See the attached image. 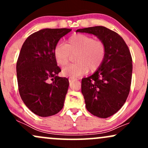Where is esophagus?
<instances>
[{
    "instance_id": "obj_1",
    "label": "esophagus",
    "mask_w": 148,
    "mask_h": 148,
    "mask_svg": "<svg viewBox=\"0 0 148 148\" xmlns=\"http://www.w3.org/2000/svg\"><path fill=\"white\" fill-rule=\"evenodd\" d=\"M74 80V79H72V78H70V79H69V82H72V81H73Z\"/></svg>"
}]
</instances>
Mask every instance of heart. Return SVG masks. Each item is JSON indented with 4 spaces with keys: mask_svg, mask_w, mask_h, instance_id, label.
I'll use <instances>...</instances> for the list:
<instances>
[{
    "mask_svg": "<svg viewBox=\"0 0 148 148\" xmlns=\"http://www.w3.org/2000/svg\"><path fill=\"white\" fill-rule=\"evenodd\" d=\"M106 46L100 40L85 34H75L69 37L66 44L58 43L53 49V56L59 66L66 65L71 54L75 56L76 63L64 67L62 73L67 77H79L93 72L102 64L106 56Z\"/></svg>",
    "mask_w": 148,
    "mask_h": 148,
    "instance_id": "obj_1",
    "label": "heart"
}]
</instances>
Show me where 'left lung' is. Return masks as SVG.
I'll return each mask as SVG.
<instances>
[{
  "label": "left lung",
  "mask_w": 148,
  "mask_h": 148,
  "mask_svg": "<svg viewBox=\"0 0 148 148\" xmlns=\"http://www.w3.org/2000/svg\"><path fill=\"white\" fill-rule=\"evenodd\" d=\"M76 32L92 34L106 46L102 64L94 74L82 79L81 92L90 113L101 118H108L122 108L130 93V51L122 37L106 27H90Z\"/></svg>",
  "instance_id": "1"
}]
</instances>
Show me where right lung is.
Segmentation results:
<instances>
[{"mask_svg": "<svg viewBox=\"0 0 148 148\" xmlns=\"http://www.w3.org/2000/svg\"><path fill=\"white\" fill-rule=\"evenodd\" d=\"M71 30L45 28L30 35L22 45L16 62L18 91L25 106L39 116H51L63 108L69 81L58 76L61 69L53 49Z\"/></svg>", "mask_w": 148, "mask_h": 148, "instance_id": "1", "label": "right lung"}]
</instances>
